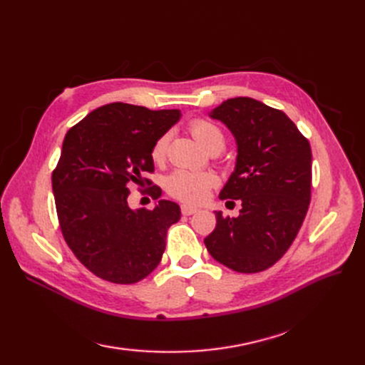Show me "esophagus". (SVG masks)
<instances>
[{"label":"esophagus","mask_w":365,"mask_h":365,"mask_svg":"<svg viewBox=\"0 0 365 365\" xmlns=\"http://www.w3.org/2000/svg\"><path fill=\"white\" fill-rule=\"evenodd\" d=\"M181 212L184 216H190V215H195L197 212V208L193 207V205H187V204H182L181 205Z\"/></svg>","instance_id":"obj_1"}]
</instances>
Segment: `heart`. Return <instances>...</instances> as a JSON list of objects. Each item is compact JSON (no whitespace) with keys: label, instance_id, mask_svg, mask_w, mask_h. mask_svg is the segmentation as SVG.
<instances>
[{"label":"heart","instance_id":"heart-1","mask_svg":"<svg viewBox=\"0 0 365 365\" xmlns=\"http://www.w3.org/2000/svg\"><path fill=\"white\" fill-rule=\"evenodd\" d=\"M190 134L200 145L212 152L215 149L222 150L225 145L224 132L215 123L205 118H195L189 125ZM168 153V135H161L153 143L150 157L153 161H163ZM216 184V176L210 172H192V170H175L168 180H165V190L176 200L197 204L205 200L210 189Z\"/></svg>","mask_w":365,"mask_h":365}]
</instances>
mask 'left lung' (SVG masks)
<instances>
[{"label": "left lung", "mask_w": 365, "mask_h": 365, "mask_svg": "<svg viewBox=\"0 0 365 365\" xmlns=\"http://www.w3.org/2000/svg\"><path fill=\"white\" fill-rule=\"evenodd\" d=\"M210 117L237 143L236 169L219 200H240L237 217L216 212L204 244L212 257L236 272L268 269L292 245L311 202L312 150L280 109L250 97L228 98Z\"/></svg>", "instance_id": "1"}]
</instances>
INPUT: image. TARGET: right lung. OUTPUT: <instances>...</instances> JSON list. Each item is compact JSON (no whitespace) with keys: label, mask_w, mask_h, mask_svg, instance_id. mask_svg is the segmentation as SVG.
<instances>
[{"label":"right lung","mask_w":365,"mask_h":365,"mask_svg":"<svg viewBox=\"0 0 365 365\" xmlns=\"http://www.w3.org/2000/svg\"><path fill=\"white\" fill-rule=\"evenodd\" d=\"M181 113L109 103L94 109L63 138L51 187L62 236L83 267L117 284L143 280L158 267L180 205L161 200L153 210H130L129 189L152 184L150 150ZM158 200L161 189L148 190Z\"/></svg>","instance_id":"obj_1"}]
</instances>
